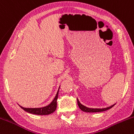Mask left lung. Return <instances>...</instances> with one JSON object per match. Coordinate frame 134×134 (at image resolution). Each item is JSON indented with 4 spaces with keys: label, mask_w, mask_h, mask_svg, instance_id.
Here are the masks:
<instances>
[{
    "label": "left lung",
    "mask_w": 134,
    "mask_h": 134,
    "mask_svg": "<svg viewBox=\"0 0 134 134\" xmlns=\"http://www.w3.org/2000/svg\"><path fill=\"white\" fill-rule=\"evenodd\" d=\"M77 104H78L79 108L81 109L82 111H85V112H100V111H106V110H109V109H110L111 108H112V107L115 105V104H114V105H111V107H109L104 108H88V107H86L85 106L82 105V104H81L78 99H77Z\"/></svg>",
    "instance_id": "1"
}]
</instances>
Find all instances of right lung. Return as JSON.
I'll list each match as a JSON object with an SVG mask.
<instances>
[{
    "instance_id": "obj_1",
    "label": "right lung",
    "mask_w": 134,
    "mask_h": 134,
    "mask_svg": "<svg viewBox=\"0 0 134 134\" xmlns=\"http://www.w3.org/2000/svg\"><path fill=\"white\" fill-rule=\"evenodd\" d=\"M58 94H59V90H58L57 94H56V96L55 97L53 101H52L49 105L46 106V107L38 108H24V107H20H20L22 109H23L24 111H27V112L28 113H30V114L39 115H49V114H51L52 113L54 112V111H55L56 108H57V100L58 98Z\"/></svg>"
}]
</instances>
